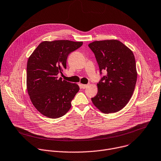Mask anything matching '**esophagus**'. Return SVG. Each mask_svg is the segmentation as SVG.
Segmentation results:
<instances>
[{
	"label": "esophagus",
	"mask_w": 161,
	"mask_h": 161,
	"mask_svg": "<svg viewBox=\"0 0 161 161\" xmlns=\"http://www.w3.org/2000/svg\"><path fill=\"white\" fill-rule=\"evenodd\" d=\"M89 86V85H85V84H81V88L82 89H85V88H86L87 86Z\"/></svg>",
	"instance_id": "obj_1"
}]
</instances>
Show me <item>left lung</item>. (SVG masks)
Masks as SVG:
<instances>
[{
    "instance_id": "obj_1",
    "label": "left lung",
    "mask_w": 161,
    "mask_h": 161,
    "mask_svg": "<svg viewBox=\"0 0 161 161\" xmlns=\"http://www.w3.org/2000/svg\"><path fill=\"white\" fill-rule=\"evenodd\" d=\"M89 47L94 53L100 72L107 71L91 98L101 112H119L129 102L135 89L137 72L133 52L118 40L94 41Z\"/></svg>"
}]
</instances>
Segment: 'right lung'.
Returning <instances> with one entry per match:
<instances>
[{
	"label": "right lung",
	"mask_w": 161,
	"mask_h": 161,
	"mask_svg": "<svg viewBox=\"0 0 161 161\" xmlns=\"http://www.w3.org/2000/svg\"><path fill=\"white\" fill-rule=\"evenodd\" d=\"M82 44L67 40L43 41L28 58L27 93L36 109L49 118L64 115L80 90L78 84L58 78V75L66 69L68 55Z\"/></svg>",
	"instance_id": "1"
}]
</instances>
